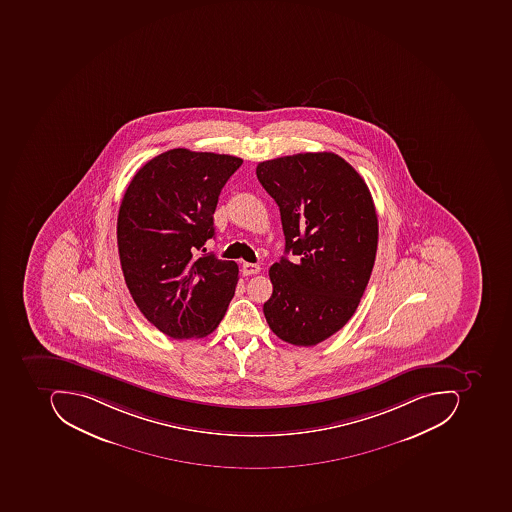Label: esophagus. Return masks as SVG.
<instances>
[{
  "instance_id": "1",
  "label": "esophagus",
  "mask_w": 512,
  "mask_h": 512,
  "mask_svg": "<svg viewBox=\"0 0 512 512\" xmlns=\"http://www.w3.org/2000/svg\"><path fill=\"white\" fill-rule=\"evenodd\" d=\"M244 275H254L260 272V266L254 263H243V268H241Z\"/></svg>"
}]
</instances>
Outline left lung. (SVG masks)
Here are the masks:
<instances>
[{"label":"left lung","mask_w":512,"mask_h":512,"mask_svg":"<svg viewBox=\"0 0 512 512\" xmlns=\"http://www.w3.org/2000/svg\"><path fill=\"white\" fill-rule=\"evenodd\" d=\"M261 186L280 208L286 248L269 269L263 306L269 328L286 343L315 346L340 331L365 294L378 243L368 184L332 152H306L257 166Z\"/></svg>","instance_id":"8db88e82"}]
</instances>
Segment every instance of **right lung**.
<instances>
[{
  "label": "right lung",
  "instance_id": "right-lung-1",
  "mask_svg": "<svg viewBox=\"0 0 512 512\" xmlns=\"http://www.w3.org/2000/svg\"><path fill=\"white\" fill-rule=\"evenodd\" d=\"M241 163L171 149L141 167L121 201L117 241L127 289L141 314L175 340L211 334L234 297L237 263L197 255L215 235L218 197Z\"/></svg>",
  "mask_w": 512,
  "mask_h": 512
}]
</instances>
